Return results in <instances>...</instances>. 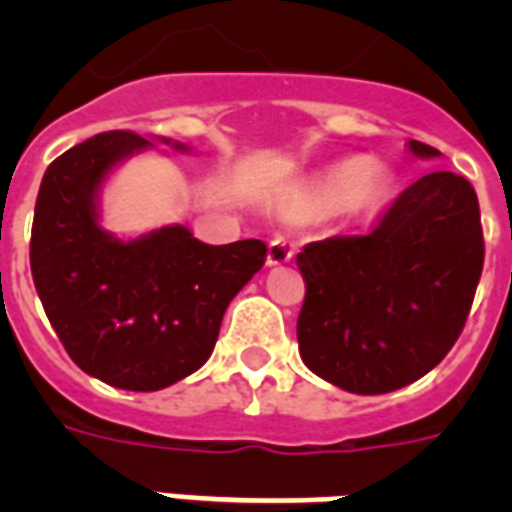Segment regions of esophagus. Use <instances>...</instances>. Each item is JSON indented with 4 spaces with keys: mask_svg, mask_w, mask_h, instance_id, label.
I'll list each match as a JSON object with an SVG mask.
<instances>
[{
    "mask_svg": "<svg viewBox=\"0 0 512 512\" xmlns=\"http://www.w3.org/2000/svg\"><path fill=\"white\" fill-rule=\"evenodd\" d=\"M292 247H289L287 241L284 239H273L271 244H268V265H284L292 260Z\"/></svg>",
    "mask_w": 512,
    "mask_h": 512,
    "instance_id": "34e87169",
    "label": "esophagus"
}]
</instances>
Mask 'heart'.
Here are the masks:
<instances>
[{
	"instance_id": "b5f03b06",
	"label": "heart",
	"mask_w": 512,
	"mask_h": 512,
	"mask_svg": "<svg viewBox=\"0 0 512 512\" xmlns=\"http://www.w3.org/2000/svg\"><path fill=\"white\" fill-rule=\"evenodd\" d=\"M388 191V175L377 164L366 159H345L329 167L311 185L305 196V207L316 215H327L342 207H372Z\"/></svg>"
}]
</instances>
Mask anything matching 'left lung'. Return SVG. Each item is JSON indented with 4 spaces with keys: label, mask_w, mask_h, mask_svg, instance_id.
Wrapping results in <instances>:
<instances>
[{
    "label": "left lung",
    "mask_w": 512,
    "mask_h": 512,
    "mask_svg": "<svg viewBox=\"0 0 512 512\" xmlns=\"http://www.w3.org/2000/svg\"><path fill=\"white\" fill-rule=\"evenodd\" d=\"M409 151L438 156L420 140H409ZM297 268L305 366L358 396L404 388L444 361L468 321L484 271L476 191L462 175L430 172L372 233L311 241Z\"/></svg>",
    "instance_id": "obj_1"
}]
</instances>
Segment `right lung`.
Wrapping results in <instances>:
<instances>
[{"label": "right lung", "instance_id": "1", "mask_svg": "<svg viewBox=\"0 0 512 512\" xmlns=\"http://www.w3.org/2000/svg\"><path fill=\"white\" fill-rule=\"evenodd\" d=\"M146 146L135 132L111 130L68 148L44 172L31 225L36 295L71 361L140 393L207 361L225 308L268 252L260 239L201 244L183 225L135 241L103 231L95 209L103 177Z\"/></svg>", "mask_w": 512, "mask_h": 512}]
</instances>
